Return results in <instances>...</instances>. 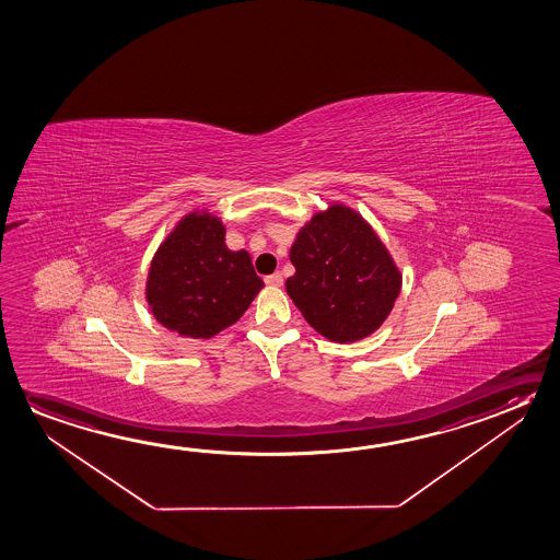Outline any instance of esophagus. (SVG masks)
<instances>
[{"label":"esophagus","instance_id":"esophagus-1","mask_svg":"<svg viewBox=\"0 0 560 560\" xmlns=\"http://www.w3.org/2000/svg\"><path fill=\"white\" fill-rule=\"evenodd\" d=\"M265 282H267L268 285L280 288V285L284 284V276L280 275V272H275V275L267 276Z\"/></svg>","mask_w":560,"mask_h":560}]
</instances>
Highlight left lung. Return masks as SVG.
I'll return each instance as SVG.
<instances>
[{"label": "left lung", "instance_id": "8db88e82", "mask_svg": "<svg viewBox=\"0 0 560 560\" xmlns=\"http://www.w3.org/2000/svg\"><path fill=\"white\" fill-rule=\"evenodd\" d=\"M295 275L285 292L303 319L332 342L370 337L389 317L402 275L370 222L352 206L330 202L295 233Z\"/></svg>", "mask_w": 560, "mask_h": 560}]
</instances>
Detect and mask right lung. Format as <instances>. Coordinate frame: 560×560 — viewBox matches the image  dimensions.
Masks as SVG:
<instances>
[{"label":"right lung","mask_w":560,"mask_h":560,"mask_svg":"<svg viewBox=\"0 0 560 560\" xmlns=\"http://www.w3.org/2000/svg\"><path fill=\"white\" fill-rule=\"evenodd\" d=\"M262 288L249 253L225 245L222 218L195 208L151 258L145 302L165 329L206 340L237 323Z\"/></svg>","instance_id":"add662e5"}]
</instances>
